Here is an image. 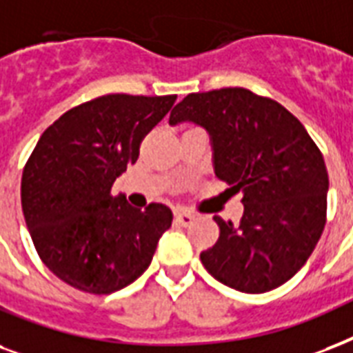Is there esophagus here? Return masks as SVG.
I'll list each match as a JSON object with an SVG mask.
<instances>
[{
    "instance_id": "esophagus-1",
    "label": "esophagus",
    "mask_w": 353,
    "mask_h": 353,
    "mask_svg": "<svg viewBox=\"0 0 353 353\" xmlns=\"http://www.w3.org/2000/svg\"><path fill=\"white\" fill-rule=\"evenodd\" d=\"M174 217H176V221H179L182 226H190L191 223L195 221V215L191 214V212H188V210H176V212H174Z\"/></svg>"
}]
</instances>
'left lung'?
<instances>
[{"label": "left lung", "instance_id": "8db88e82", "mask_svg": "<svg viewBox=\"0 0 353 353\" xmlns=\"http://www.w3.org/2000/svg\"><path fill=\"white\" fill-rule=\"evenodd\" d=\"M210 132L217 179L243 193L239 225L214 217L219 239L201 252L215 280L241 293H267L299 272L326 225L327 171L304 125L270 97L247 88L190 94L169 123Z\"/></svg>", "mask_w": 353, "mask_h": 353}]
</instances>
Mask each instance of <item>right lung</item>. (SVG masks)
<instances>
[{
	"label": "right lung",
	"instance_id": "add662e5",
	"mask_svg": "<svg viewBox=\"0 0 353 353\" xmlns=\"http://www.w3.org/2000/svg\"><path fill=\"white\" fill-rule=\"evenodd\" d=\"M174 101L101 95L62 114L38 139L21 174V210L40 259L68 285L110 294L151 265L171 210L160 202L139 210L110 191Z\"/></svg>",
	"mask_w": 353,
	"mask_h": 353
}]
</instances>
